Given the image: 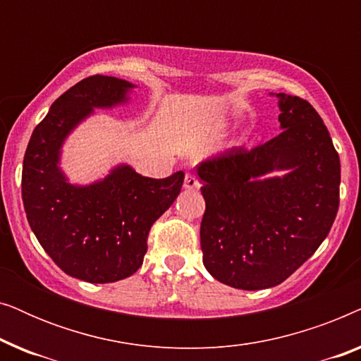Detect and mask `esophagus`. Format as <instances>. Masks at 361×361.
<instances>
[{
  "mask_svg": "<svg viewBox=\"0 0 361 361\" xmlns=\"http://www.w3.org/2000/svg\"><path fill=\"white\" fill-rule=\"evenodd\" d=\"M184 187L187 190H199L200 189V180L197 179L195 174H187L184 180Z\"/></svg>",
  "mask_w": 361,
  "mask_h": 361,
  "instance_id": "esophagus-1",
  "label": "esophagus"
}]
</instances>
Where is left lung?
Segmentation results:
<instances>
[{"instance_id":"8db88e82","label":"left lung","mask_w":361,"mask_h":361,"mask_svg":"<svg viewBox=\"0 0 361 361\" xmlns=\"http://www.w3.org/2000/svg\"><path fill=\"white\" fill-rule=\"evenodd\" d=\"M283 131L264 145L231 147L197 166L205 199L204 266L236 289L278 286L315 253L340 204V159L309 102L278 93ZM289 170L283 178H263Z\"/></svg>"}]
</instances>
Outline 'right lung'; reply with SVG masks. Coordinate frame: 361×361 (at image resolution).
Instances as JSON below:
<instances>
[{
    "instance_id": "obj_1",
    "label": "right lung",
    "mask_w": 361,
    "mask_h": 361,
    "mask_svg": "<svg viewBox=\"0 0 361 361\" xmlns=\"http://www.w3.org/2000/svg\"><path fill=\"white\" fill-rule=\"evenodd\" d=\"M133 87L106 75L75 83L32 131L23 161V204L37 241L63 273L93 284L130 278L141 268L151 226L184 182L182 171L151 179L121 164L103 180L73 185L59 167L68 133L93 108L128 102Z\"/></svg>"
}]
</instances>
